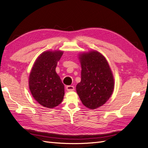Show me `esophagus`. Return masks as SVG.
<instances>
[{"label":"esophagus","mask_w":148,"mask_h":148,"mask_svg":"<svg viewBox=\"0 0 148 148\" xmlns=\"http://www.w3.org/2000/svg\"><path fill=\"white\" fill-rule=\"evenodd\" d=\"M66 89L67 91H73L74 90V87L73 86H66Z\"/></svg>","instance_id":"34e87169"}]
</instances>
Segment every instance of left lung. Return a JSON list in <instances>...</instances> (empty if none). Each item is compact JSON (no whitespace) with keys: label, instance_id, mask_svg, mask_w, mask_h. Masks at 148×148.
<instances>
[{"label":"left lung","instance_id":"8db88e82","mask_svg":"<svg viewBox=\"0 0 148 148\" xmlns=\"http://www.w3.org/2000/svg\"><path fill=\"white\" fill-rule=\"evenodd\" d=\"M81 81L76 91L86 108L96 109L109 100L114 88V79L105 57L95 50L79 55Z\"/></svg>","mask_w":148,"mask_h":148}]
</instances>
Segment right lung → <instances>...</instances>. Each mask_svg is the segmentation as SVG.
Listing matches in <instances>:
<instances>
[{"mask_svg":"<svg viewBox=\"0 0 148 148\" xmlns=\"http://www.w3.org/2000/svg\"><path fill=\"white\" fill-rule=\"evenodd\" d=\"M62 54L61 51L43 52L35 60L30 73V91L38 103L45 108H55L63 100L64 85L56 72Z\"/></svg>","mask_w":148,"mask_h":148,"instance_id":"add662e5","label":"right lung"}]
</instances>
